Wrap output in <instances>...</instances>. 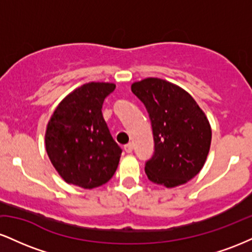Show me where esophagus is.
Listing matches in <instances>:
<instances>
[{
	"label": "esophagus",
	"instance_id": "1",
	"mask_svg": "<svg viewBox=\"0 0 252 252\" xmlns=\"http://www.w3.org/2000/svg\"><path fill=\"white\" fill-rule=\"evenodd\" d=\"M124 150H126L128 154H130V153H132V143H128L124 146Z\"/></svg>",
	"mask_w": 252,
	"mask_h": 252
}]
</instances>
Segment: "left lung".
<instances>
[{
    "label": "left lung",
    "instance_id": "1",
    "mask_svg": "<svg viewBox=\"0 0 252 252\" xmlns=\"http://www.w3.org/2000/svg\"><path fill=\"white\" fill-rule=\"evenodd\" d=\"M131 91L146 106L154 135V155L144 167L148 179L167 189L189 182L210 152L212 130L205 112L189 92L160 78L132 83Z\"/></svg>",
    "mask_w": 252,
    "mask_h": 252
}]
</instances>
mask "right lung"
I'll use <instances>...</instances> for the list:
<instances>
[{
    "label": "right lung",
    "mask_w": 252,
    "mask_h": 252,
    "mask_svg": "<svg viewBox=\"0 0 252 252\" xmlns=\"http://www.w3.org/2000/svg\"><path fill=\"white\" fill-rule=\"evenodd\" d=\"M115 88L112 83L84 84L63 98L48 121L46 152L67 184L92 189L116 172L122 150L102 114L104 99Z\"/></svg>",
    "instance_id": "right-lung-1"
}]
</instances>
